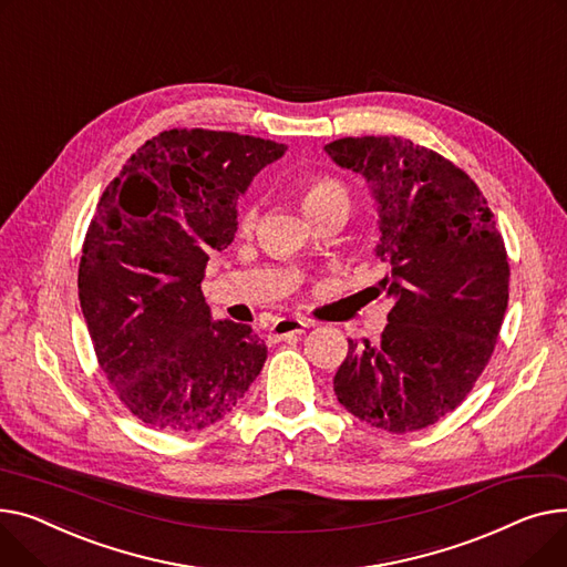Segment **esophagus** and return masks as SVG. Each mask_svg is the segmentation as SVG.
Listing matches in <instances>:
<instances>
[{
    "label": "esophagus",
    "instance_id": "34e87169",
    "mask_svg": "<svg viewBox=\"0 0 567 567\" xmlns=\"http://www.w3.org/2000/svg\"><path fill=\"white\" fill-rule=\"evenodd\" d=\"M307 329H309V322L302 318H279L272 327V339L281 341L288 337H299V334H305Z\"/></svg>",
    "mask_w": 567,
    "mask_h": 567
}]
</instances>
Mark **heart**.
<instances>
[{"mask_svg": "<svg viewBox=\"0 0 567 567\" xmlns=\"http://www.w3.org/2000/svg\"><path fill=\"white\" fill-rule=\"evenodd\" d=\"M337 198H341V202H348V192L343 189V185H339L337 181H331V178H318L305 189L302 204H305V208H309V206H316V204H322V202H337ZM240 221H243V228H249L256 221V208L247 206L243 210Z\"/></svg>", "mask_w": 567, "mask_h": 567, "instance_id": "b5f03b06", "label": "heart"}]
</instances>
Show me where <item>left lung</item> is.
<instances>
[{
  "mask_svg": "<svg viewBox=\"0 0 567 567\" xmlns=\"http://www.w3.org/2000/svg\"><path fill=\"white\" fill-rule=\"evenodd\" d=\"M369 185L378 213L380 292L393 299L382 343L348 357L339 403L395 435L453 412L489 361L508 307V258L476 183L442 155L401 137L324 146Z\"/></svg>",
  "mask_w": 567,
  "mask_h": 567,
  "instance_id": "left-lung-1",
  "label": "left lung"
}]
</instances>
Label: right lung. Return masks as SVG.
I'll list each match as a JSON object with an SVG mask.
<instances>
[{
    "label": "right lung",
    "instance_id": "1",
    "mask_svg": "<svg viewBox=\"0 0 567 567\" xmlns=\"http://www.w3.org/2000/svg\"><path fill=\"white\" fill-rule=\"evenodd\" d=\"M286 144L215 130H166L127 159L86 230L80 305L121 403L166 432L224 419L268 348L251 324L213 320L206 262L238 230V198Z\"/></svg>",
    "mask_w": 567,
    "mask_h": 567
}]
</instances>
